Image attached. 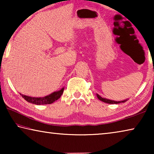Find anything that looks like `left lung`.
<instances>
[{"label":"left lung","instance_id":"obj_1","mask_svg":"<svg viewBox=\"0 0 154 154\" xmlns=\"http://www.w3.org/2000/svg\"><path fill=\"white\" fill-rule=\"evenodd\" d=\"M96 96H97V98L100 100L103 101V102H104V103H109V104H119V103H125V102H126V101H127V100H128V99H126V100H122V101H115V100H109V99H106V98H102L100 95H98V94H96Z\"/></svg>","mask_w":154,"mask_h":154}]
</instances>
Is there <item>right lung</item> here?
<instances>
[{"mask_svg": "<svg viewBox=\"0 0 154 154\" xmlns=\"http://www.w3.org/2000/svg\"><path fill=\"white\" fill-rule=\"evenodd\" d=\"M64 88H62L60 90L56 91L51 93V94L48 96H44V97H30L26 95H24L20 94V95L24 98L26 100L28 101V103L35 104V105H47V104H51L56 100H58L62 96V93L64 92Z\"/></svg>", "mask_w": 154, "mask_h": 154, "instance_id": "1", "label": "right lung"}]
</instances>
